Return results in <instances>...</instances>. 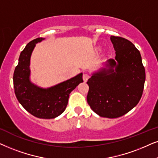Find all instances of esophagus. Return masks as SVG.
Masks as SVG:
<instances>
[{"label": "esophagus", "mask_w": 158, "mask_h": 158, "mask_svg": "<svg viewBox=\"0 0 158 158\" xmlns=\"http://www.w3.org/2000/svg\"><path fill=\"white\" fill-rule=\"evenodd\" d=\"M89 78V74H87V73H85V74L83 75V80L84 81H87L88 80V79Z\"/></svg>", "instance_id": "1"}]
</instances>
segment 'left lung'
Here are the masks:
<instances>
[{
  "label": "left lung",
  "instance_id": "left-lung-1",
  "mask_svg": "<svg viewBox=\"0 0 158 158\" xmlns=\"http://www.w3.org/2000/svg\"><path fill=\"white\" fill-rule=\"evenodd\" d=\"M115 59L92 73L88 79V104L101 117L115 118L129 112L142 98L145 70L139 50L131 42L111 36Z\"/></svg>",
  "mask_w": 158,
  "mask_h": 158
}]
</instances>
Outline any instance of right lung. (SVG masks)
Returning <instances> with one entry per match:
<instances>
[{
  "label": "right lung",
  "mask_w": 158,
  "mask_h": 158,
  "mask_svg": "<svg viewBox=\"0 0 158 158\" xmlns=\"http://www.w3.org/2000/svg\"><path fill=\"white\" fill-rule=\"evenodd\" d=\"M44 40L42 37L33 40L21 52L14 73V87L16 98L25 110L39 118L52 119L66 110L69 94L83 82L82 73L48 88L40 87L31 82V53L36 44Z\"/></svg>",
  "instance_id": "1"
}]
</instances>
